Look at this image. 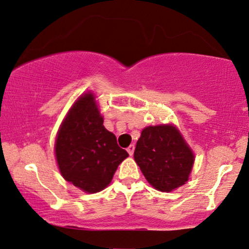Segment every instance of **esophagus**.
Instances as JSON below:
<instances>
[{
    "mask_svg": "<svg viewBox=\"0 0 249 249\" xmlns=\"http://www.w3.org/2000/svg\"><path fill=\"white\" fill-rule=\"evenodd\" d=\"M127 151H128V154L130 155V156H132L133 155V151H135V145H130L127 148Z\"/></svg>",
    "mask_w": 249,
    "mask_h": 249,
    "instance_id": "34e87169",
    "label": "esophagus"
}]
</instances>
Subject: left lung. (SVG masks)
<instances>
[{
  "instance_id": "8db88e82",
  "label": "left lung",
  "mask_w": 249,
  "mask_h": 249,
  "mask_svg": "<svg viewBox=\"0 0 249 249\" xmlns=\"http://www.w3.org/2000/svg\"><path fill=\"white\" fill-rule=\"evenodd\" d=\"M133 157L149 184L160 192L185 184L194 163L193 151L172 124L143 129Z\"/></svg>"
}]
</instances>
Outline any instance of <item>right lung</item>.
<instances>
[{"label": "right lung", "instance_id": "right-lung-1", "mask_svg": "<svg viewBox=\"0 0 249 249\" xmlns=\"http://www.w3.org/2000/svg\"><path fill=\"white\" fill-rule=\"evenodd\" d=\"M55 154L60 174L86 193L102 191L129 156L103 125L94 95L85 93L68 111L56 137Z\"/></svg>", "mask_w": 249, "mask_h": 249}]
</instances>
